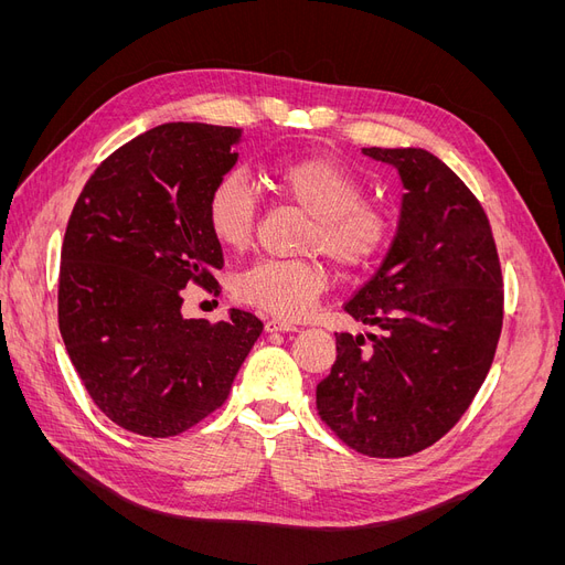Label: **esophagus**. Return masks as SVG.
<instances>
[{
	"label": "esophagus",
	"instance_id": "esophagus-1",
	"mask_svg": "<svg viewBox=\"0 0 565 565\" xmlns=\"http://www.w3.org/2000/svg\"><path fill=\"white\" fill-rule=\"evenodd\" d=\"M265 332H298V324L284 320V318H267L265 322Z\"/></svg>",
	"mask_w": 565,
	"mask_h": 565
}]
</instances>
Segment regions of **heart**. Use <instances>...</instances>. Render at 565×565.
I'll return each mask as SVG.
<instances>
[{"mask_svg":"<svg viewBox=\"0 0 565 565\" xmlns=\"http://www.w3.org/2000/svg\"><path fill=\"white\" fill-rule=\"evenodd\" d=\"M279 196L311 217L305 249H320L341 273H360L387 247L392 217L364 201V183L337 160L307 156L273 169ZM207 228L226 249H245L254 235L256 201L243 173H224L205 201ZM328 284L318 258L258 260L235 279V295L260 311L300 318Z\"/></svg>","mask_w":565,"mask_h":565,"instance_id":"heart-1","label":"heart"}]
</instances>
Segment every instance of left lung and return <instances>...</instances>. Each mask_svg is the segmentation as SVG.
Segmentation results:
<instances>
[{"label":"left lung","instance_id":"obj_1","mask_svg":"<svg viewBox=\"0 0 565 565\" xmlns=\"http://www.w3.org/2000/svg\"><path fill=\"white\" fill-rule=\"evenodd\" d=\"M362 153L394 167L405 194L387 256L343 307L377 334H337L316 405L354 451L403 458L447 435L481 390L501 334V267L481 203L437 156Z\"/></svg>","mask_w":565,"mask_h":565}]
</instances>
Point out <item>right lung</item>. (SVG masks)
Returning a JSON list of instances; mask_svg holds the SVG:
<instances>
[{
  "label": "right lung",
  "instance_id": "obj_1",
  "mask_svg": "<svg viewBox=\"0 0 565 565\" xmlns=\"http://www.w3.org/2000/svg\"><path fill=\"white\" fill-rule=\"evenodd\" d=\"M241 141L237 128L158 126L114 151L73 207L58 330L88 396L130 433L171 437L205 419L263 332L243 309L220 322L183 316L190 281L217 286L205 201Z\"/></svg>",
  "mask_w": 565,
  "mask_h": 565
}]
</instances>
